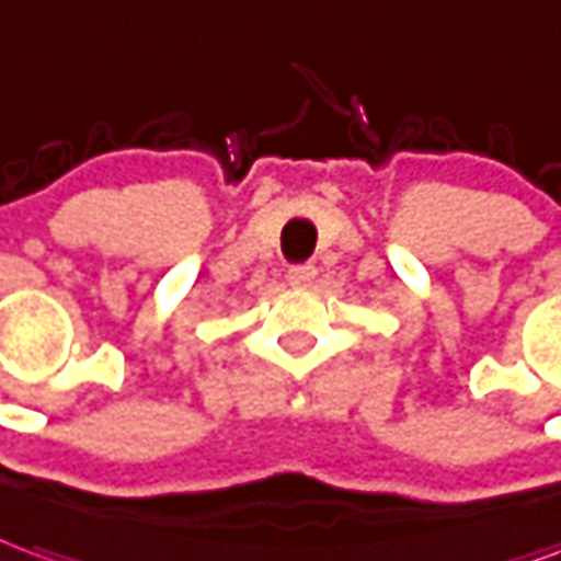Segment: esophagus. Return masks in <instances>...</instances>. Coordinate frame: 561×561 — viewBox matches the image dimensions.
I'll list each match as a JSON object with an SVG mask.
<instances>
[{"mask_svg": "<svg viewBox=\"0 0 561 561\" xmlns=\"http://www.w3.org/2000/svg\"><path fill=\"white\" fill-rule=\"evenodd\" d=\"M316 279V267L312 264H300V267L288 270V285L291 288H309Z\"/></svg>", "mask_w": 561, "mask_h": 561, "instance_id": "1", "label": "esophagus"}]
</instances>
